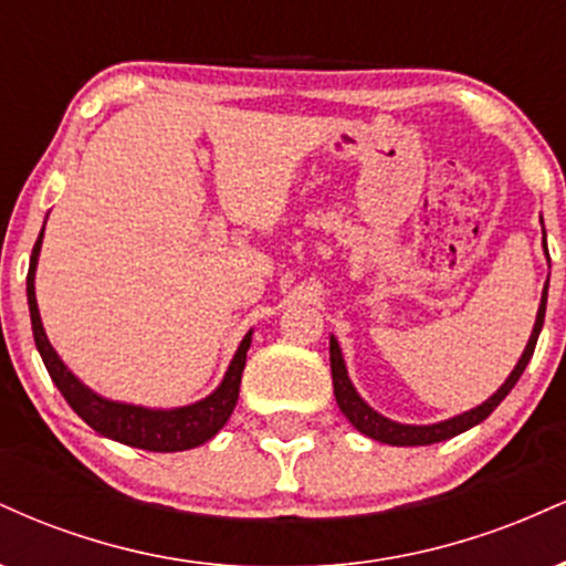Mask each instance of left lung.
Instances as JSON below:
<instances>
[{"label":"left lung","mask_w":566,"mask_h":566,"mask_svg":"<svg viewBox=\"0 0 566 566\" xmlns=\"http://www.w3.org/2000/svg\"><path fill=\"white\" fill-rule=\"evenodd\" d=\"M543 247H545V237H543ZM545 255H548V250H545ZM545 301H548V282H545V290H543V297H541V308H537V319H535V327H532L527 348H524L522 359H518L516 367H513L509 380H505L503 386H500L497 391L484 401V405L473 407L463 415H454V418L441 420V423H433V426H405V423H396V420L382 418L380 412H375V409L369 407L359 394H356L354 382L348 380L346 361H343L340 346H337L335 337H329V367H333V388H335L337 407H340V412L346 415V418L350 420V426H354L356 431H361L365 437L375 439V441H382V444H394V447L437 444V441L452 439V437H458V433L469 431V428L479 426L482 420L490 418V415L495 412V407L500 405V401H503L505 396L511 394V388L516 386V380L522 378L524 367L530 365L532 354H535L537 335H541V329H543Z\"/></svg>","instance_id":"left-lung-1"}]
</instances>
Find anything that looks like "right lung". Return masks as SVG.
<instances>
[{
  "mask_svg": "<svg viewBox=\"0 0 566 566\" xmlns=\"http://www.w3.org/2000/svg\"><path fill=\"white\" fill-rule=\"evenodd\" d=\"M42 237H44V229L39 233L34 252H31L29 276H25L31 329H34V343L39 348V356H42L50 378H53L57 391L63 394V399L69 401L71 409H74V412L80 415L93 431L101 433V437H108L119 441V444L138 447V450H148V452L191 450V447L205 444V441L216 437L220 428L226 426V420L231 418L233 407H237L239 382H242L247 348H250L252 333H247L244 340L239 343L223 382H220L207 399L197 401V405L175 407V409H148V407L122 405V401L103 399V396L90 391V388L84 386L74 373H69V367L63 365L61 356L55 354V348L50 346L48 335H44L42 319H39V308H36V295H34V274H36L39 250H42Z\"/></svg>",
  "mask_w": 566,
  "mask_h": 566,
  "instance_id": "obj_1",
  "label": "right lung"
}]
</instances>
